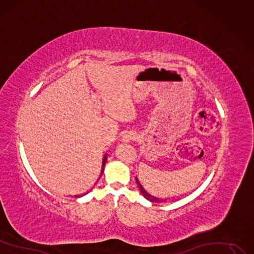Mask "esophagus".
<instances>
[{
  "label": "esophagus",
  "instance_id": "34e87169",
  "mask_svg": "<svg viewBox=\"0 0 254 254\" xmlns=\"http://www.w3.org/2000/svg\"><path fill=\"white\" fill-rule=\"evenodd\" d=\"M136 139H137V135H136L135 133H133V132H127V133H126L124 136H122L121 141L125 142V143H128V142H130V141H134V140H136Z\"/></svg>",
  "mask_w": 254,
  "mask_h": 254
}]
</instances>
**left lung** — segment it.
I'll return each mask as SVG.
<instances>
[{"mask_svg":"<svg viewBox=\"0 0 254 254\" xmlns=\"http://www.w3.org/2000/svg\"><path fill=\"white\" fill-rule=\"evenodd\" d=\"M136 182H137V184H138V186H139V190H140V191H141L142 195L144 196L145 199H147L148 201H151V202H153V203H157V202H166V199H158V198H156V196H154V195H152V194H149V193L143 189L142 185L140 184V182L138 181L137 178H136Z\"/></svg>","mask_w":254,"mask_h":254,"instance_id":"left-lung-1","label":"left lung"}]
</instances>
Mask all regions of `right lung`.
I'll return each instance as SVG.
<instances>
[{"instance_id":"1","label":"right lung","mask_w":254,"mask_h":254,"mask_svg":"<svg viewBox=\"0 0 254 254\" xmlns=\"http://www.w3.org/2000/svg\"><path fill=\"white\" fill-rule=\"evenodd\" d=\"M107 155L105 156V157H103V161H102V168H101V174H100V176L102 175V173H103V170H105V165H106V162H107ZM88 193V192H87ZM75 196V198H79V196H81L80 194L79 195H74Z\"/></svg>"}]
</instances>
